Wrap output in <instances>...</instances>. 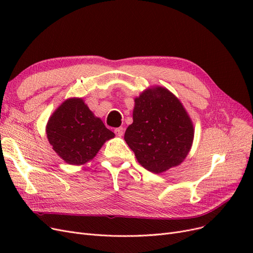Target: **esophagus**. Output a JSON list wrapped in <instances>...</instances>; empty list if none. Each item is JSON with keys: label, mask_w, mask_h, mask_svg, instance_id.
Returning a JSON list of instances; mask_svg holds the SVG:
<instances>
[{"label": "esophagus", "mask_w": 253, "mask_h": 253, "mask_svg": "<svg viewBox=\"0 0 253 253\" xmlns=\"http://www.w3.org/2000/svg\"><path fill=\"white\" fill-rule=\"evenodd\" d=\"M115 134H116L117 136H119V137H121V136H124V134H125V128L124 127H117V128H115Z\"/></svg>", "instance_id": "34e87169"}]
</instances>
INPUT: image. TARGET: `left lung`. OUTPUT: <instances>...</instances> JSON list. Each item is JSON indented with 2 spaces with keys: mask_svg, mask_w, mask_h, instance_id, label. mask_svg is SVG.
<instances>
[{
  "mask_svg": "<svg viewBox=\"0 0 253 253\" xmlns=\"http://www.w3.org/2000/svg\"><path fill=\"white\" fill-rule=\"evenodd\" d=\"M134 101L125 140L138 163L155 174L179 166L194 138L193 122L179 99L166 87L153 86Z\"/></svg>",
  "mask_w": 253,
  "mask_h": 253,
  "instance_id": "left-lung-1",
  "label": "left lung"
}]
</instances>
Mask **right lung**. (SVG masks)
Segmentation results:
<instances>
[{
	"mask_svg": "<svg viewBox=\"0 0 253 253\" xmlns=\"http://www.w3.org/2000/svg\"><path fill=\"white\" fill-rule=\"evenodd\" d=\"M46 135L53 151L73 166L90 162L115 137L82 98H68L59 105L47 121Z\"/></svg>",
	"mask_w": 253,
	"mask_h": 253,
	"instance_id": "add662e5",
	"label": "right lung"
}]
</instances>
